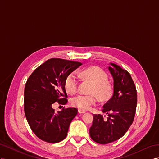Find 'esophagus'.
<instances>
[{
  "label": "esophagus",
  "mask_w": 159,
  "mask_h": 159,
  "mask_svg": "<svg viewBox=\"0 0 159 159\" xmlns=\"http://www.w3.org/2000/svg\"><path fill=\"white\" fill-rule=\"evenodd\" d=\"M78 112L80 113V114H83V113H85V111L84 110H82V109H79Z\"/></svg>",
  "instance_id": "esophagus-1"
}]
</instances>
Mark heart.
I'll list each match as a JSON object with an SVG mask.
<instances>
[{"mask_svg": "<svg viewBox=\"0 0 159 159\" xmlns=\"http://www.w3.org/2000/svg\"><path fill=\"white\" fill-rule=\"evenodd\" d=\"M79 75L83 79L92 83L89 90L91 94H80L72 97L70 103L73 107L86 110L97 103V95L102 101H107L111 98L113 89L111 84L107 80V75L102 69L97 66H91L83 69ZM78 83L75 73H70L64 81L65 89L70 94H74L78 89ZM95 93L97 94L96 96Z\"/></svg>", "mask_w": 159, "mask_h": 159, "instance_id": "obj_1", "label": "heart"}]
</instances>
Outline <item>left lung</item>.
<instances>
[{"label":"left lung","instance_id":"obj_1","mask_svg":"<svg viewBox=\"0 0 159 159\" xmlns=\"http://www.w3.org/2000/svg\"><path fill=\"white\" fill-rule=\"evenodd\" d=\"M109 66L113 79V94L103 105L102 111L107 114V120L101 114L93 115L89 129L93 141L106 144L120 139L128 131L135 116L137 93L129 73L118 65Z\"/></svg>","mask_w":159,"mask_h":159}]
</instances>
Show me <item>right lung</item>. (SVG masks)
<instances>
[{
    "mask_svg": "<svg viewBox=\"0 0 159 159\" xmlns=\"http://www.w3.org/2000/svg\"><path fill=\"white\" fill-rule=\"evenodd\" d=\"M82 63L51 58L40 65L28 78L24 91V111L27 121L39 139L57 143L67 136L69 125L76 116V108L55 112L52 105H66V76Z\"/></svg>",
    "mask_w": 159,
    "mask_h": 159,
    "instance_id": "1",
    "label": "right lung"
}]
</instances>
